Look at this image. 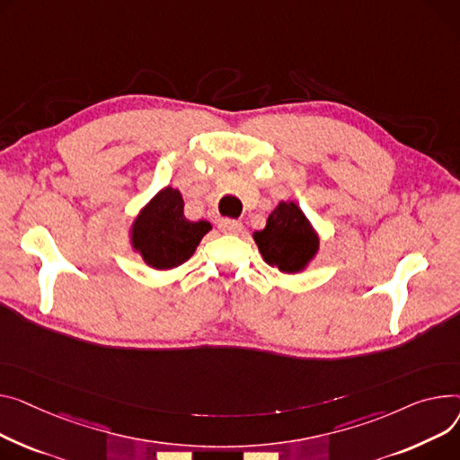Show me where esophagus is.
<instances>
[{
    "label": "esophagus",
    "instance_id": "esophagus-1",
    "mask_svg": "<svg viewBox=\"0 0 460 460\" xmlns=\"http://www.w3.org/2000/svg\"><path fill=\"white\" fill-rule=\"evenodd\" d=\"M218 229L222 233H229V234H236L242 231V224L236 222V220H231V218H222L218 222Z\"/></svg>",
    "mask_w": 460,
    "mask_h": 460
}]
</instances>
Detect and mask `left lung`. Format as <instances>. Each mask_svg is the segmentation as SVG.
<instances>
[{
	"label": "left lung",
	"mask_w": 460,
	"mask_h": 460,
	"mask_svg": "<svg viewBox=\"0 0 460 460\" xmlns=\"http://www.w3.org/2000/svg\"><path fill=\"white\" fill-rule=\"evenodd\" d=\"M253 236L264 261L288 273L301 270L318 250L316 233L292 201H281L275 207L266 227Z\"/></svg>",
	"instance_id": "1"
}]
</instances>
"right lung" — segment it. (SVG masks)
I'll use <instances>...</instances> for the list:
<instances>
[{
  "mask_svg": "<svg viewBox=\"0 0 460 460\" xmlns=\"http://www.w3.org/2000/svg\"><path fill=\"white\" fill-rule=\"evenodd\" d=\"M208 229L205 220L185 218L179 190L168 187L140 212L133 226V246L149 266L168 270L189 261Z\"/></svg>",
  "mask_w": 460,
  "mask_h": 460,
  "instance_id": "right-lung-1",
  "label": "right lung"
}]
</instances>
